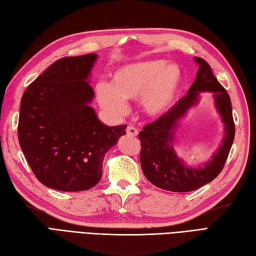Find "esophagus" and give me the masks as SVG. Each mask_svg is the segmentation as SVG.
I'll return each mask as SVG.
<instances>
[{
  "mask_svg": "<svg viewBox=\"0 0 256 256\" xmlns=\"http://www.w3.org/2000/svg\"><path fill=\"white\" fill-rule=\"evenodd\" d=\"M127 134L128 136H138V129H136L134 126H129L127 128Z\"/></svg>",
  "mask_w": 256,
  "mask_h": 256,
  "instance_id": "1",
  "label": "esophagus"
}]
</instances>
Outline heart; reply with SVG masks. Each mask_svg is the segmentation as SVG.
Masks as SVG:
<instances>
[{
    "mask_svg": "<svg viewBox=\"0 0 256 256\" xmlns=\"http://www.w3.org/2000/svg\"><path fill=\"white\" fill-rule=\"evenodd\" d=\"M182 74L175 64L150 60L124 65L112 74L110 82H100L96 96L101 106L122 114L124 101L139 98L141 110L148 117L166 114L176 101Z\"/></svg>",
    "mask_w": 256,
    "mask_h": 256,
    "instance_id": "b5f03b06",
    "label": "heart"
}]
</instances>
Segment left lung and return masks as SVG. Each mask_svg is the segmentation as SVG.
<instances>
[{
    "mask_svg": "<svg viewBox=\"0 0 256 256\" xmlns=\"http://www.w3.org/2000/svg\"><path fill=\"white\" fill-rule=\"evenodd\" d=\"M194 60L198 70L186 96L166 114L143 127L139 134L143 174L155 186L172 192L194 191L214 180L222 170L234 139L236 129L229 94L218 82L206 60L201 58H194ZM203 90L214 92L216 106L226 124V136L212 160L204 166L194 168L186 166L178 158L172 144L178 120L198 100L200 92Z\"/></svg>",
    "mask_w": 256,
    "mask_h": 256,
    "instance_id": "1",
    "label": "left lung"
}]
</instances>
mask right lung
Returning <instances> with one entry per match:
<instances>
[{"instance_id": "right-lung-1", "label": "right lung", "mask_w": 256, "mask_h": 256, "mask_svg": "<svg viewBox=\"0 0 256 256\" xmlns=\"http://www.w3.org/2000/svg\"><path fill=\"white\" fill-rule=\"evenodd\" d=\"M96 54L68 56L50 65L24 91L18 140L39 182L65 192L89 190L102 177L105 154L126 134V124L108 127L89 103L88 80Z\"/></svg>"}]
</instances>
